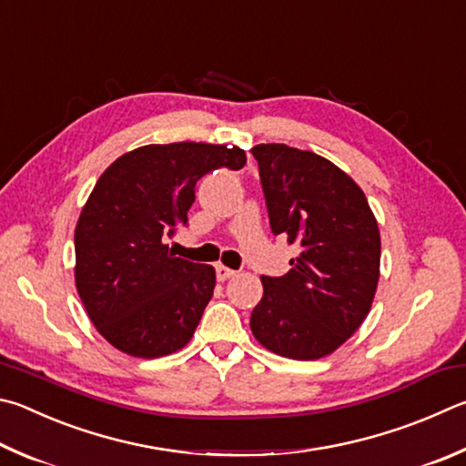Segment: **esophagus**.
I'll return each instance as SVG.
<instances>
[{"instance_id":"obj_1","label":"esophagus","mask_w":466,"mask_h":466,"mask_svg":"<svg viewBox=\"0 0 466 466\" xmlns=\"http://www.w3.org/2000/svg\"><path fill=\"white\" fill-rule=\"evenodd\" d=\"M234 275H236V270H232V268H228V267H224V265H218V267H216L218 281H226V279H230V277H234Z\"/></svg>"}]
</instances>
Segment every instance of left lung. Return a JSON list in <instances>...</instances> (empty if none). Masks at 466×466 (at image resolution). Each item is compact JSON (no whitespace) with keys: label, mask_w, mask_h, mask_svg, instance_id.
<instances>
[{"label":"left lung","mask_w":466,"mask_h":466,"mask_svg":"<svg viewBox=\"0 0 466 466\" xmlns=\"http://www.w3.org/2000/svg\"><path fill=\"white\" fill-rule=\"evenodd\" d=\"M273 234L299 248L283 277H260L250 316L257 340L279 357L316 360L357 332L379 283L380 236L365 193L309 150L257 145Z\"/></svg>","instance_id":"8db88e82"}]
</instances>
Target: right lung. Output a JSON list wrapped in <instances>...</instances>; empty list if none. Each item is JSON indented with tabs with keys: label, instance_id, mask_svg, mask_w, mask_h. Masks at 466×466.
<instances>
[{
	"label": "right lung",
	"instance_id": "1",
	"mask_svg": "<svg viewBox=\"0 0 466 466\" xmlns=\"http://www.w3.org/2000/svg\"><path fill=\"white\" fill-rule=\"evenodd\" d=\"M244 165L238 147L173 142L126 152L99 177L75 228V283L114 349L157 359L191 340L216 270L175 257L165 242L187 224L201 177Z\"/></svg>",
	"mask_w": 466,
	"mask_h": 466
}]
</instances>
